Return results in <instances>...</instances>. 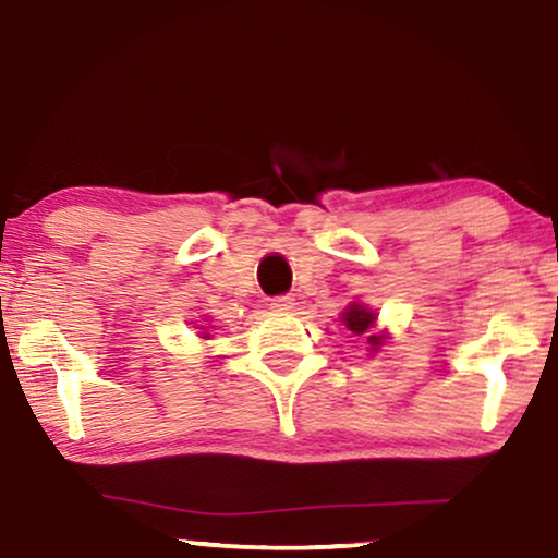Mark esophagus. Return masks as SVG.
Here are the masks:
<instances>
[{
	"mask_svg": "<svg viewBox=\"0 0 558 558\" xmlns=\"http://www.w3.org/2000/svg\"><path fill=\"white\" fill-rule=\"evenodd\" d=\"M292 304H294L292 296H274L269 307L277 310V312H287V310H292Z\"/></svg>",
	"mask_w": 558,
	"mask_h": 558,
	"instance_id": "obj_1",
	"label": "esophagus"
}]
</instances>
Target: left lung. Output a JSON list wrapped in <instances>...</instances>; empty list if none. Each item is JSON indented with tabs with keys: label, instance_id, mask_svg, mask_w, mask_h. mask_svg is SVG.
I'll return each instance as SVG.
<instances>
[{
	"label": "left lung",
	"instance_id": "1",
	"mask_svg": "<svg viewBox=\"0 0 558 558\" xmlns=\"http://www.w3.org/2000/svg\"><path fill=\"white\" fill-rule=\"evenodd\" d=\"M340 323L348 327L350 332L357 335L368 342V353H378L384 348V342L388 340V332L380 330L376 332V323H378V312L371 310L368 304L363 302H350L345 310L340 312Z\"/></svg>",
	"mask_w": 558,
	"mask_h": 558
}]
</instances>
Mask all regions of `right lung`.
I'll return each mask as SVG.
<instances>
[{
  "label": "right lung",
  "instance_id": "right-lung-1",
  "mask_svg": "<svg viewBox=\"0 0 558 558\" xmlns=\"http://www.w3.org/2000/svg\"><path fill=\"white\" fill-rule=\"evenodd\" d=\"M195 330H197V338H201V340L213 338V335H210V319H201V323L195 325Z\"/></svg>",
  "mask_w": 558,
  "mask_h": 558
}]
</instances>
